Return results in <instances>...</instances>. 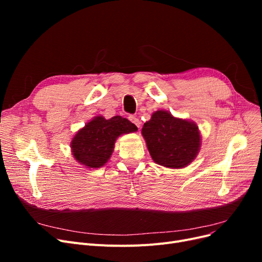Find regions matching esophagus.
I'll return each mask as SVG.
<instances>
[{
	"mask_svg": "<svg viewBox=\"0 0 262 262\" xmlns=\"http://www.w3.org/2000/svg\"><path fill=\"white\" fill-rule=\"evenodd\" d=\"M129 119H130V121L132 122V123H134L136 124L138 128H140V125H141V121L139 120V119L137 118V117H134V116H130L129 117Z\"/></svg>",
	"mask_w": 262,
	"mask_h": 262,
	"instance_id": "1",
	"label": "esophagus"
}]
</instances>
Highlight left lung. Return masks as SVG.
<instances>
[{
    "label": "left lung",
    "mask_w": 262,
    "mask_h": 262,
    "mask_svg": "<svg viewBox=\"0 0 262 262\" xmlns=\"http://www.w3.org/2000/svg\"><path fill=\"white\" fill-rule=\"evenodd\" d=\"M153 161L168 168H182L194 161L200 150L201 136L198 125L175 118L166 110L155 112L142 128Z\"/></svg>",
    "instance_id": "obj_1"
}]
</instances>
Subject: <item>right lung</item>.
<instances>
[{
    "label": "right lung",
    "mask_w": 262,
    "mask_h": 262,
    "mask_svg": "<svg viewBox=\"0 0 262 262\" xmlns=\"http://www.w3.org/2000/svg\"><path fill=\"white\" fill-rule=\"evenodd\" d=\"M137 130L136 124L121 116L108 120L97 116L77 131L71 141V149L77 163L87 168H99L112 156L117 138Z\"/></svg>",
    "instance_id": "obj_1"
}]
</instances>
